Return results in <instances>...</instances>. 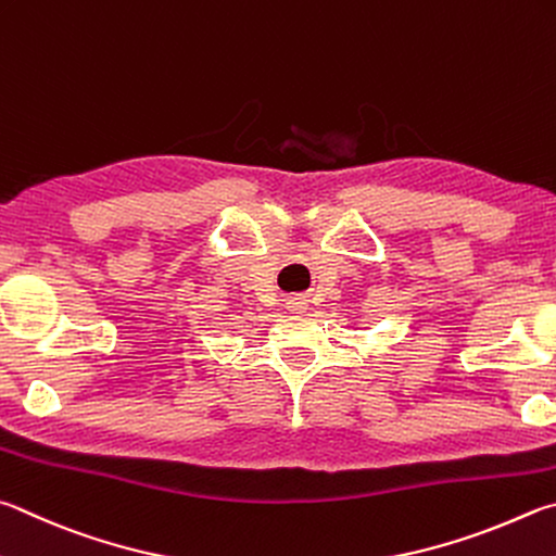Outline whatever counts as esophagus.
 Segmentation results:
<instances>
[{
	"label": "esophagus",
	"instance_id": "obj_1",
	"mask_svg": "<svg viewBox=\"0 0 556 556\" xmlns=\"http://www.w3.org/2000/svg\"><path fill=\"white\" fill-rule=\"evenodd\" d=\"M304 304H306V301L301 299V296H289V299H287V308H289V311H301V308H306Z\"/></svg>",
	"mask_w": 556,
	"mask_h": 556
}]
</instances>
